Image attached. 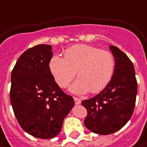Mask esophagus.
<instances>
[{
	"label": "esophagus",
	"mask_w": 147,
	"mask_h": 147,
	"mask_svg": "<svg viewBox=\"0 0 147 147\" xmlns=\"http://www.w3.org/2000/svg\"><path fill=\"white\" fill-rule=\"evenodd\" d=\"M74 101H75V104L76 105H80L81 103V100L78 97H74Z\"/></svg>",
	"instance_id": "1"
}]
</instances>
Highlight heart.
Wrapping results in <instances>:
<instances>
[{
    "label": "heart",
    "mask_w": 147,
    "mask_h": 147,
    "mask_svg": "<svg viewBox=\"0 0 147 147\" xmlns=\"http://www.w3.org/2000/svg\"><path fill=\"white\" fill-rule=\"evenodd\" d=\"M115 68L113 55L95 46L75 45L64 51V57H53L49 62V70L55 82L66 88L75 78L71 86L74 93H91L102 90L113 78Z\"/></svg>",
    "instance_id": "b5f03b06"
}]
</instances>
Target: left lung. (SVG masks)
<instances>
[{
	"mask_svg": "<svg viewBox=\"0 0 147 147\" xmlns=\"http://www.w3.org/2000/svg\"><path fill=\"white\" fill-rule=\"evenodd\" d=\"M115 59L112 80L94 97L82 101L87 110L85 127L98 135H110L122 129L130 119L136 105L137 81L130 59L120 49L110 46Z\"/></svg>",
	"mask_w": 147,
	"mask_h": 147,
	"instance_id": "left-lung-1",
	"label": "left lung"
}]
</instances>
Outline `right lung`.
<instances>
[{
    "mask_svg": "<svg viewBox=\"0 0 147 147\" xmlns=\"http://www.w3.org/2000/svg\"><path fill=\"white\" fill-rule=\"evenodd\" d=\"M51 49L38 45L26 50L11 75L10 101L16 119L25 132L40 139L57 136L74 105L50 73Z\"/></svg>",
    "mask_w": 147,
    "mask_h": 147,
    "instance_id": "add662e5",
    "label": "right lung"
}]
</instances>
